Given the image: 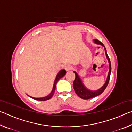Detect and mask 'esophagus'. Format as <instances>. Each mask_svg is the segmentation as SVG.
Returning a JSON list of instances; mask_svg holds the SVG:
<instances>
[{
  "mask_svg": "<svg viewBox=\"0 0 132 132\" xmlns=\"http://www.w3.org/2000/svg\"><path fill=\"white\" fill-rule=\"evenodd\" d=\"M72 68H73V66H71V64H66V65H65V66H64V69H65V70L66 71L70 70L72 69Z\"/></svg>",
  "mask_w": 132,
  "mask_h": 132,
  "instance_id": "obj_1",
  "label": "esophagus"
}]
</instances>
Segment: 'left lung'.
I'll use <instances>...</instances> for the list:
<instances>
[{
  "instance_id": "1",
  "label": "left lung",
  "mask_w": 132,
  "mask_h": 132,
  "mask_svg": "<svg viewBox=\"0 0 132 132\" xmlns=\"http://www.w3.org/2000/svg\"><path fill=\"white\" fill-rule=\"evenodd\" d=\"M93 41L94 42L95 44L100 45L102 46L104 48L106 59H108V61L109 70L108 74V76H107L106 80L104 84L101 87V88L98 89V90H95V91L89 90V89L87 88L86 87L84 86L83 82H82L81 78H80L79 74H78L76 71H73L76 75L75 80H74V81H73V88H74L75 91V93H76V94L79 96L80 98H81L82 99H84V100L90 99V98H92L95 97H97V96L99 95L100 94H101L104 92V91L105 90L107 86H108V84L109 81V79H110V75H111V64L110 59H109L108 56L107 55L105 47L104 44H102V42L99 41L97 39H93Z\"/></svg>"
}]
</instances>
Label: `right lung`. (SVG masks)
<instances>
[{"label": "right lung", "mask_w": 132, "mask_h": 132, "mask_svg": "<svg viewBox=\"0 0 132 132\" xmlns=\"http://www.w3.org/2000/svg\"><path fill=\"white\" fill-rule=\"evenodd\" d=\"M66 71L65 70H64V69H62V70H60L59 72H58V73L56 75V76L55 79L54 83H53V88H52V90L51 91V92L50 93V94H48L47 96H46V97H41V98H34V97H31V96L28 95V96H29V97L31 98H33V99L38 100V101H46V100L51 99V98L52 97V96L53 95V94H54V92L55 91V88H56V84H57V81H59L60 79H61L62 77H63L64 76L66 75Z\"/></svg>", "instance_id": "right-lung-1"}]
</instances>
